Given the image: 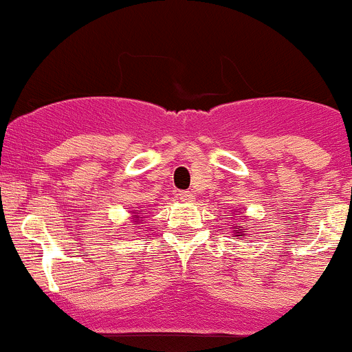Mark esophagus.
I'll return each mask as SVG.
<instances>
[{
  "mask_svg": "<svg viewBox=\"0 0 352 352\" xmlns=\"http://www.w3.org/2000/svg\"><path fill=\"white\" fill-rule=\"evenodd\" d=\"M177 196H179L180 201H182V202H189V204H190V202H194V199H196V197H194V194L190 192V190H180V192L177 194Z\"/></svg>",
  "mask_w": 352,
  "mask_h": 352,
  "instance_id": "obj_1",
  "label": "esophagus"
}]
</instances>
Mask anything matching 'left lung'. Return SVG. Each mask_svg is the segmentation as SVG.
Masks as SVG:
<instances>
[{
    "label": "left lung",
    "instance_id": "obj_1",
    "mask_svg": "<svg viewBox=\"0 0 352 352\" xmlns=\"http://www.w3.org/2000/svg\"><path fill=\"white\" fill-rule=\"evenodd\" d=\"M236 212H240V211H233V212H230V216H233V214H236ZM240 218V216H239ZM236 225H239V223H236ZM245 230H247V226H240V228H235L233 230V235L235 236H239V239H243L245 236Z\"/></svg>",
    "mask_w": 352,
    "mask_h": 352
}]
</instances>
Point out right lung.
<instances>
[{
  "label": "right lung",
  "mask_w": 352,
  "mask_h": 352,
  "mask_svg": "<svg viewBox=\"0 0 352 352\" xmlns=\"http://www.w3.org/2000/svg\"><path fill=\"white\" fill-rule=\"evenodd\" d=\"M143 214H146V212H143V211H131V223H134V225H140L141 223V219L144 218Z\"/></svg>",
  "instance_id": "right-lung-1"
}]
</instances>
